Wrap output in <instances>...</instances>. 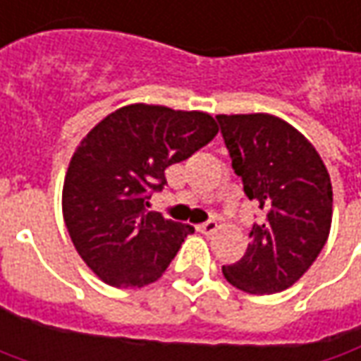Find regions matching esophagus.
<instances>
[{
	"label": "esophagus",
	"mask_w": 361,
	"mask_h": 361,
	"mask_svg": "<svg viewBox=\"0 0 361 361\" xmlns=\"http://www.w3.org/2000/svg\"><path fill=\"white\" fill-rule=\"evenodd\" d=\"M216 230H218V224L216 221H205V224L197 226V231L204 233V235H209V233H214Z\"/></svg>",
	"instance_id": "1"
}]
</instances>
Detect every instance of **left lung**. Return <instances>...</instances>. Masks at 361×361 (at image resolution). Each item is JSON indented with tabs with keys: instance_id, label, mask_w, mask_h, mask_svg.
Wrapping results in <instances>:
<instances>
[{
	"instance_id": "left-lung-1",
	"label": "left lung",
	"mask_w": 361,
	"mask_h": 361,
	"mask_svg": "<svg viewBox=\"0 0 361 361\" xmlns=\"http://www.w3.org/2000/svg\"><path fill=\"white\" fill-rule=\"evenodd\" d=\"M243 192L266 212L240 262L221 266L233 288L254 295L288 290L326 245L334 193L329 173L304 133L271 114L218 116Z\"/></svg>"
}]
</instances>
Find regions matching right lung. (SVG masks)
I'll use <instances>...</instances> for the list:
<instances>
[{
    "instance_id": "1",
    "label": "right lung",
    "mask_w": 361,
    "mask_h": 361,
    "mask_svg": "<svg viewBox=\"0 0 361 361\" xmlns=\"http://www.w3.org/2000/svg\"><path fill=\"white\" fill-rule=\"evenodd\" d=\"M218 123L205 111L131 104L102 119L69 161L61 209L81 259L114 288L161 278L192 226L147 212L166 168L209 143Z\"/></svg>"
}]
</instances>
